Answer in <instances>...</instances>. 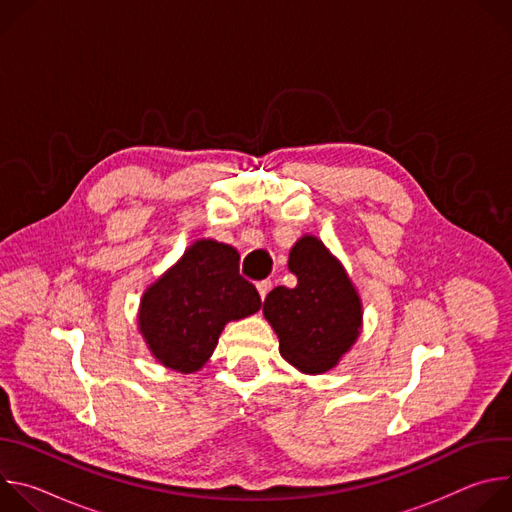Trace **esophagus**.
Instances as JSON below:
<instances>
[{
  "label": "esophagus",
  "mask_w": 512,
  "mask_h": 512,
  "mask_svg": "<svg viewBox=\"0 0 512 512\" xmlns=\"http://www.w3.org/2000/svg\"><path fill=\"white\" fill-rule=\"evenodd\" d=\"M271 287H273L271 279H263V281H259V283H257V291H259L261 300H265V298H267V294H269V289H271Z\"/></svg>",
  "instance_id": "1"
}]
</instances>
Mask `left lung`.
<instances>
[{"mask_svg": "<svg viewBox=\"0 0 512 512\" xmlns=\"http://www.w3.org/2000/svg\"><path fill=\"white\" fill-rule=\"evenodd\" d=\"M296 287H275L263 314L277 332L281 356L302 373L320 375L336 367L354 344L362 308L342 265L316 237L300 239L289 253Z\"/></svg>", "mask_w": 512, "mask_h": 512, "instance_id": "obj_1", "label": "left lung"}]
</instances>
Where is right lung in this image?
Wrapping results in <instances>:
<instances>
[{"label":"right lung","mask_w":512,"mask_h":512,"mask_svg":"<svg viewBox=\"0 0 512 512\" xmlns=\"http://www.w3.org/2000/svg\"><path fill=\"white\" fill-rule=\"evenodd\" d=\"M259 308V291L239 273V253L225 243L196 241L143 294L139 330L164 367L194 373L214 352L225 324Z\"/></svg>","instance_id":"right-lung-1"}]
</instances>
